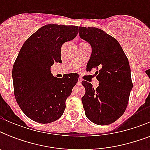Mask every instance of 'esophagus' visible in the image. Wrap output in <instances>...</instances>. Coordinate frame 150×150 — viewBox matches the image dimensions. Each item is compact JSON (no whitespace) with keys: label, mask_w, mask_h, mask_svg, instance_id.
<instances>
[{"label":"esophagus","mask_w":150,"mask_h":150,"mask_svg":"<svg viewBox=\"0 0 150 150\" xmlns=\"http://www.w3.org/2000/svg\"><path fill=\"white\" fill-rule=\"evenodd\" d=\"M82 79H81V78H79V80H78V84L79 85L81 84V83H82Z\"/></svg>","instance_id":"esophagus-1"}]
</instances>
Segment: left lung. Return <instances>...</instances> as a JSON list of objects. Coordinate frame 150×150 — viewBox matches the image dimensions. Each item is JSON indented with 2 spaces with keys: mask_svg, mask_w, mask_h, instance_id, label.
I'll return each mask as SVG.
<instances>
[{
  "mask_svg": "<svg viewBox=\"0 0 150 150\" xmlns=\"http://www.w3.org/2000/svg\"><path fill=\"white\" fill-rule=\"evenodd\" d=\"M79 33L92 47L86 68L99 69L96 89L86 81L82 82L86 89L82 97L85 114L96 125H110L122 116L128 106L133 86L128 60L118 41L102 29L80 26Z\"/></svg>",
  "mask_w": 150,
  "mask_h": 150,
  "instance_id": "1",
  "label": "left lung"
}]
</instances>
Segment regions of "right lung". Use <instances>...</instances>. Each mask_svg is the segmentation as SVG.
<instances>
[{"instance_id": "right-lung-1", "label": "right lung", "mask_w": 150, "mask_h": 150, "mask_svg": "<svg viewBox=\"0 0 150 150\" xmlns=\"http://www.w3.org/2000/svg\"><path fill=\"white\" fill-rule=\"evenodd\" d=\"M75 25L49 24L41 27L22 45L12 69L15 100L23 113L38 123L57 121L79 80L76 73L54 77L50 67L61 62V46L77 36Z\"/></svg>"}]
</instances>
